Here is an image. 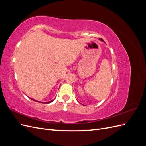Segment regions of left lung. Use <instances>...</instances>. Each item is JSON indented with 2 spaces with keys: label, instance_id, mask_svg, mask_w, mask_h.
I'll list each match as a JSON object with an SVG mask.
<instances>
[{
  "label": "left lung",
  "instance_id": "left-lung-1",
  "mask_svg": "<svg viewBox=\"0 0 146 146\" xmlns=\"http://www.w3.org/2000/svg\"><path fill=\"white\" fill-rule=\"evenodd\" d=\"M99 39H100V40H101V41H103V39H101V38H99Z\"/></svg>",
  "mask_w": 146,
  "mask_h": 146
}]
</instances>
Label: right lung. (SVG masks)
<instances>
[{"mask_svg":"<svg viewBox=\"0 0 146 146\" xmlns=\"http://www.w3.org/2000/svg\"><path fill=\"white\" fill-rule=\"evenodd\" d=\"M32 100H34V101H36V102H38L37 100H34V99H31ZM54 100H51V101H50V102H44L45 104H48V103H50V102H52ZM42 103H43V102H42Z\"/></svg>","mask_w":146,"mask_h":146,"instance_id":"add662e5","label":"right lung"}]
</instances>
